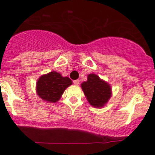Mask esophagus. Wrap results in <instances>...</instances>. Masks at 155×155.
I'll list each match as a JSON object with an SVG mask.
<instances>
[{
	"label": "esophagus",
	"instance_id": "obj_1",
	"mask_svg": "<svg viewBox=\"0 0 155 155\" xmlns=\"http://www.w3.org/2000/svg\"><path fill=\"white\" fill-rule=\"evenodd\" d=\"M74 84L75 85H78V84H79V81L78 80L74 81Z\"/></svg>",
	"mask_w": 155,
	"mask_h": 155
}]
</instances>
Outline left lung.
Here are the masks:
<instances>
[{"mask_svg":"<svg viewBox=\"0 0 155 155\" xmlns=\"http://www.w3.org/2000/svg\"><path fill=\"white\" fill-rule=\"evenodd\" d=\"M84 96L92 107H104L112 96L111 86L96 74H88L86 81L81 84Z\"/></svg>","mask_w":155,"mask_h":155,"instance_id":"1","label":"left lung"}]
</instances>
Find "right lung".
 Wrapping results in <instances>:
<instances>
[{
  "label": "right lung",
  "instance_id": "add662e5",
  "mask_svg": "<svg viewBox=\"0 0 155 155\" xmlns=\"http://www.w3.org/2000/svg\"><path fill=\"white\" fill-rule=\"evenodd\" d=\"M71 84L72 81L68 77H63L56 71H51L38 78L36 92L44 101L53 104L60 100L66 88Z\"/></svg>",
  "mask_w": 155,
  "mask_h": 155
}]
</instances>
